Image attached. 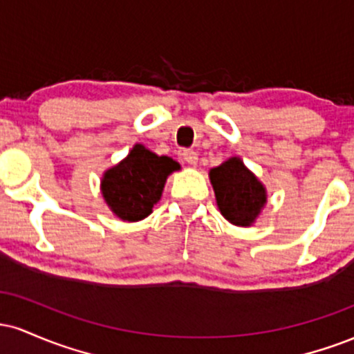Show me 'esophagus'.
<instances>
[{
	"instance_id": "obj_1",
	"label": "esophagus",
	"mask_w": 354,
	"mask_h": 354,
	"mask_svg": "<svg viewBox=\"0 0 354 354\" xmlns=\"http://www.w3.org/2000/svg\"><path fill=\"white\" fill-rule=\"evenodd\" d=\"M183 160L188 165L194 166L198 163V153L193 151V149H185V151H183Z\"/></svg>"
}]
</instances>
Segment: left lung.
Listing matches in <instances>:
<instances>
[{
    "mask_svg": "<svg viewBox=\"0 0 354 354\" xmlns=\"http://www.w3.org/2000/svg\"><path fill=\"white\" fill-rule=\"evenodd\" d=\"M218 208L230 223L251 226L266 205V188L239 158L209 169Z\"/></svg>",
    "mask_w": 354,
    "mask_h": 354,
    "instance_id": "obj_1",
    "label": "left lung"
}]
</instances>
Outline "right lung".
I'll return each instance as SVG.
<instances>
[{
	"label": "right lung",
	"instance_id": "right-lung-1",
	"mask_svg": "<svg viewBox=\"0 0 354 354\" xmlns=\"http://www.w3.org/2000/svg\"><path fill=\"white\" fill-rule=\"evenodd\" d=\"M176 169L180 165L169 156H158L143 145H135L123 161L104 171L101 194L118 218L140 221L151 214L166 178Z\"/></svg>",
	"mask_w": 354,
	"mask_h": 354
}]
</instances>
